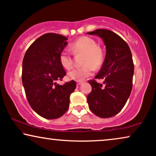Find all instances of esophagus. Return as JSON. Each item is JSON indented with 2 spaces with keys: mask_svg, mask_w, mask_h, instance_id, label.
<instances>
[{
  "mask_svg": "<svg viewBox=\"0 0 156 156\" xmlns=\"http://www.w3.org/2000/svg\"><path fill=\"white\" fill-rule=\"evenodd\" d=\"M82 84V81H76V85L77 86H80V84Z\"/></svg>",
  "mask_w": 156,
  "mask_h": 156,
  "instance_id": "1",
  "label": "esophagus"
}]
</instances>
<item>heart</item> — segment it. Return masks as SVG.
Instances as JSON below:
<instances>
[{
	"label": "heart",
	"mask_w": 156,
	"mask_h": 156,
	"mask_svg": "<svg viewBox=\"0 0 156 156\" xmlns=\"http://www.w3.org/2000/svg\"><path fill=\"white\" fill-rule=\"evenodd\" d=\"M69 50L74 55L82 54L81 63L82 66L76 68L68 73L69 78L76 81H82L94 73L95 68L102 66L104 62V53L96 41L89 36H81L71 44ZM61 65L66 69L73 66V58L67 51L64 50L59 54Z\"/></svg>",
	"instance_id": "1"
}]
</instances>
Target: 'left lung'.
Wrapping results in <instances>:
<instances>
[{
	"mask_svg": "<svg viewBox=\"0 0 156 156\" xmlns=\"http://www.w3.org/2000/svg\"><path fill=\"white\" fill-rule=\"evenodd\" d=\"M87 34L100 36L106 46L105 61L94 77L103 79L105 87L95 80L88 81L92 86V92L87 96L89 108L100 118H111L120 112L132 90V54L126 42L110 30L96 29Z\"/></svg>",
	"mask_w": 156,
	"mask_h": 156,
	"instance_id": "1",
	"label": "left lung"
}]
</instances>
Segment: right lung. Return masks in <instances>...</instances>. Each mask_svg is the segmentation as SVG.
Instances as JSON below:
<instances>
[{"mask_svg":"<svg viewBox=\"0 0 156 156\" xmlns=\"http://www.w3.org/2000/svg\"><path fill=\"white\" fill-rule=\"evenodd\" d=\"M68 38L60 34H45L38 38L26 51L23 60L22 82L31 108L42 118H60L67 111L70 94L75 81L56 84L66 75L59 62V54Z\"/></svg>","mask_w":156,"mask_h":156,"instance_id":"right-lung-1","label":"right lung"}]
</instances>
